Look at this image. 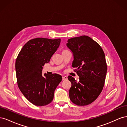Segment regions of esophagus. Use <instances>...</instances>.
<instances>
[{"label":"esophagus","instance_id":"obj_1","mask_svg":"<svg viewBox=\"0 0 127 127\" xmlns=\"http://www.w3.org/2000/svg\"><path fill=\"white\" fill-rule=\"evenodd\" d=\"M62 77H63V80H65L67 79V77L66 76H63Z\"/></svg>","mask_w":127,"mask_h":127}]
</instances>
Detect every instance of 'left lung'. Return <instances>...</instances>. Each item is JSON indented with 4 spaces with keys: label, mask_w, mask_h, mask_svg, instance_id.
I'll return each instance as SVG.
<instances>
[{
    "label": "left lung",
    "mask_w": 127,
    "mask_h": 127,
    "mask_svg": "<svg viewBox=\"0 0 127 127\" xmlns=\"http://www.w3.org/2000/svg\"><path fill=\"white\" fill-rule=\"evenodd\" d=\"M67 47L73 53L72 67L79 77L77 82L72 76L69 90L71 101L80 106L90 104L97 98L104 85L107 72L105 54L96 42L83 35L68 39Z\"/></svg>",
    "instance_id": "1"
}]
</instances>
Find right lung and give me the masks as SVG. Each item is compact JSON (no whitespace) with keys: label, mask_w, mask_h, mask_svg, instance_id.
Returning a JSON list of instances; mask_svg holds the SVG:
<instances>
[{"label":"right lung","mask_w":127,"mask_h":127,"mask_svg":"<svg viewBox=\"0 0 127 127\" xmlns=\"http://www.w3.org/2000/svg\"><path fill=\"white\" fill-rule=\"evenodd\" d=\"M60 41V39H32L23 46L17 57L15 69L18 86L24 96L36 106L50 103L62 80V77L57 74L42 75L43 66L49 62Z\"/></svg>","instance_id":"obj_1"}]
</instances>
